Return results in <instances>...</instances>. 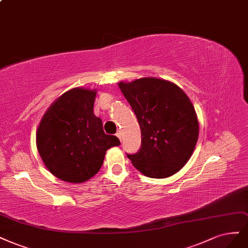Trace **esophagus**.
Listing matches in <instances>:
<instances>
[{"instance_id":"1","label":"esophagus","mask_w":248,"mask_h":248,"mask_svg":"<svg viewBox=\"0 0 248 248\" xmlns=\"http://www.w3.org/2000/svg\"><path fill=\"white\" fill-rule=\"evenodd\" d=\"M116 136H117V138H118L119 140H122V136H123V134H122V132H121L120 130H118V131H117V133H116Z\"/></svg>"}]
</instances>
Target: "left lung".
Here are the masks:
<instances>
[{
    "instance_id": "left-lung-1",
    "label": "left lung",
    "mask_w": 248,
    "mask_h": 248,
    "mask_svg": "<svg viewBox=\"0 0 248 248\" xmlns=\"http://www.w3.org/2000/svg\"><path fill=\"white\" fill-rule=\"evenodd\" d=\"M118 86L138 118L141 148L127 155L143 175L165 178L189 161L199 136L197 114L190 98L176 84L155 77Z\"/></svg>"
}]
</instances>
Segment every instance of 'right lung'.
<instances>
[{
  "label": "right lung",
  "mask_w": 248,
  "mask_h": 248,
  "mask_svg": "<svg viewBox=\"0 0 248 248\" xmlns=\"http://www.w3.org/2000/svg\"><path fill=\"white\" fill-rule=\"evenodd\" d=\"M96 89L76 87L55 99L37 129V149L49 171L62 181L81 184L94 176L107 151L120 144L106 134L93 113Z\"/></svg>",
  "instance_id": "add662e5"
}]
</instances>
